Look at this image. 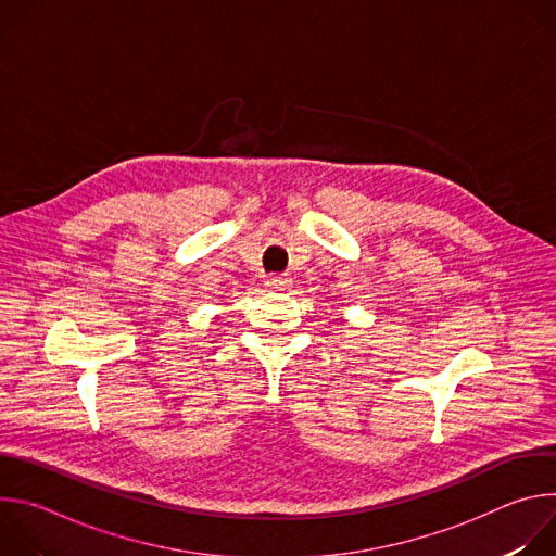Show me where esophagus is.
I'll return each mask as SVG.
<instances>
[{
  "instance_id": "34e87169",
  "label": "esophagus",
  "mask_w": 556,
  "mask_h": 556,
  "mask_svg": "<svg viewBox=\"0 0 556 556\" xmlns=\"http://www.w3.org/2000/svg\"><path fill=\"white\" fill-rule=\"evenodd\" d=\"M266 286H268V290H273V292H283V290H288V288L292 286V279H290L288 275H270V277L266 279Z\"/></svg>"
}]
</instances>
